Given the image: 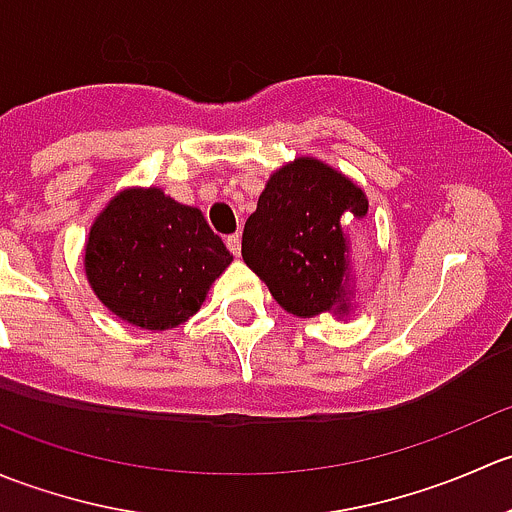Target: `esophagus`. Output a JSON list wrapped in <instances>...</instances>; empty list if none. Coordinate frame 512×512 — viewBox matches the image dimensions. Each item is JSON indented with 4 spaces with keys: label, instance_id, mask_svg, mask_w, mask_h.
I'll use <instances>...</instances> for the list:
<instances>
[{
    "label": "esophagus",
    "instance_id": "1",
    "mask_svg": "<svg viewBox=\"0 0 512 512\" xmlns=\"http://www.w3.org/2000/svg\"><path fill=\"white\" fill-rule=\"evenodd\" d=\"M225 245H227V250L232 252V255H240V247H242L240 232H232V235H227Z\"/></svg>",
    "mask_w": 512,
    "mask_h": 512
}]
</instances>
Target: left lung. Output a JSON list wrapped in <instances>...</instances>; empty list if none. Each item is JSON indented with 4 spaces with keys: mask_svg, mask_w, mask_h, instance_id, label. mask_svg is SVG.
<instances>
[{
    "mask_svg": "<svg viewBox=\"0 0 512 512\" xmlns=\"http://www.w3.org/2000/svg\"><path fill=\"white\" fill-rule=\"evenodd\" d=\"M369 200L314 158L277 170L242 232V260L294 317L344 314L354 287V227Z\"/></svg>",
    "mask_w": 512,
    "mask_h": 512,
    "instance_id": "8db88e82",
    "label": "left lung"
}]
</instances>
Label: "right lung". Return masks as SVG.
Here are the masks:
<instances>
[{
	"label": "right lung",
	"mask_w": 512,
	"mask_h": 512,
	"mask_svg": "<svg viewBox=\"0 0 512 512\" xmlns=\"http://www.w3.org/2000/svg\"><path fill=\"white\" fill-rule=\"evenodd\" d=\"M232 262L198 208L163 190H123L86 242V277L116 317L143 329H170L193 317Z\"/></svg>",
	"instance_id": "right-lung-1"
}]
</instances>
